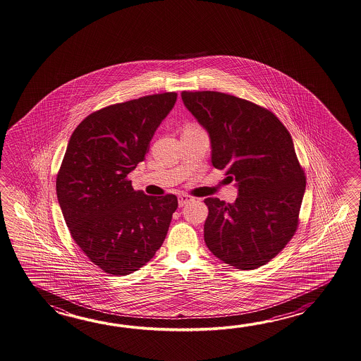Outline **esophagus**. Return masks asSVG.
<instances>
[{
  "instance_id": "1",
  "label": "esophagus",
  "mask_w": 361,
  "mask_h": 361,
  "mask_svg": "<svg viewBox=\"0 0 361 361\" xmlns=\"http://www.w3.org/2000/svg\"><path fill=\"white\" fill-rule=\"evenodd\" d=\"M191 201H193V199L190 197V196H185V195H180V196L178 197V204H179V207H180L187 205V204L191 202Z\"/></svg>"
}]
</instances>
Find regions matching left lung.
<instances>
[{
  "instance_id": "left-lung-1",
  "label": "left lung",
  "mask_w": 361,
  "mask_h": 361,
  "mask_svg": "<svg viewBox=\"0 0 361 361\" xmlns=\"http://www.w3.org/2000/svg\"><path fill=\"white\" fill-rule=\"evenodd\" d=\"M207 131L212 164L235 180L238 197L205 199L204 240L218 259L255 269L280 253L298 224L306 178L292 135L272 112L218 92H182Z\"/></svg>"
}]
</instances>
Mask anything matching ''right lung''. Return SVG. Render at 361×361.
Returning a JSON list of instances; mask_svg holds the SVG:
<instances>
[{"label":"right lung","mask_w":361,"mask_h":361,"mask_svg":"<svg viewBox=\"0 0 361 361\" xmlns=\"http://www.w3.org/2000/svg\"><path fill=\"white\" fill-rule=\"evenodd\" d=\"M177 92L148 95L87 116L69 139L56 196L71 235L104 272L125 276L154 258L177 210L176 195L134 191L126 177L145 161Z\"/></svg>","instance_id":"right-lung-1"}]
</instances>
